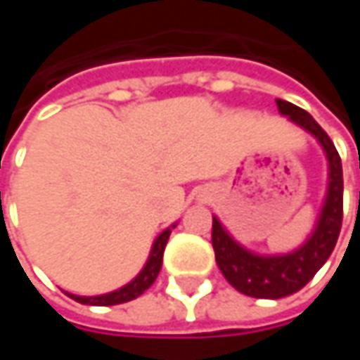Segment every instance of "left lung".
<instances>
[{
	"label": "left lung",
	"instance_id": "1",
	"mask_svg": "<svg viewBox=\"0 0 360 360\" xmlns=\"http://www.w3.org/2000/svg\"><path fill=\"white\" fill-rule=\"evenodd\" d=\"M276 105L281 114L311 131L325 148L328 158V192L312 236L290 255H252L230 238L218 218H212V246L218 269L238 292L255 298H283L300 290L335 250L342 224V166L333 140L302 108L284 100H276Z\"/></svg>",
	"mask_w": 360,
	"mask_h": 360
}]
</instances>
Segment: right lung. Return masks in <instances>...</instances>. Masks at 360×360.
Instances as JSON below:
<instances>
[{
    "instance_id": "1",
    "label": "right lung",
    "mask_w": 360,
    "mask_h": 360,
    "mask_svg": "<svg viewBox=\"0 0 360 360\" xmlns=\"http://www.w3.org/2000/svg\"><path fill=\"white\" fill-rule=\"evenodd\" d=\"M170 232L172 230L166 229L162 234H160L154 246H152V252H150V258L146 262V266L142 269V272L131 281L130 284L122 286L120 290H114V292H108V295H102V297H76V295H70V297L82 302V304H94V307H112V304H122V302H128V300H134L138 298L144 290H148L156 276H158L160 269H162V256H164V248H166V242L170 238Z\"/></svg>"
}]
</instances>
